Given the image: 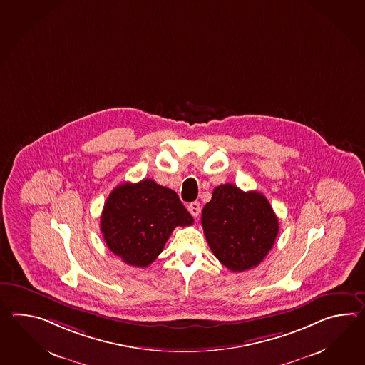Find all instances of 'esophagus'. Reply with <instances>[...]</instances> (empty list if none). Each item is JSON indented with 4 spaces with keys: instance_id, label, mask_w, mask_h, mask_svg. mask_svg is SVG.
Listing matches in <instances>:
<instances>
[{
    "instance_id": "34e87169",
    "label": "esophagus",
    "mask_w": 365,
    "mask_h": 365,
    "mask_svg": "<svg viewBox=\"0 0 365 365\" xmlns=\"http://www.w3.org/2000/svg\"><path fill=\"white\" fill-rule=\"evenodd\" d=\"M188 212L194 216V217H197L199 215H200V211H202V208H200V202H192L188 204Z\"/></svg>"
}]
</instances>
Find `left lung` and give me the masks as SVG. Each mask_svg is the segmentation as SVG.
Instances as JSON below:
<instances>
[{
    "mask_svg": "<svg viewBox=\"0 0 365 365\" xmlns=\"http://www.w3.org/2000/svg\"><path fill=\"white\" fill-rule=\"evenodd\" d=\"M202 225L213 255L233 272L257 267L279 233V221L267 199L230 183L213 190L211 202L202 208Z\"/></svg>",
    "mask_w": 365,
    "mask_h": 365,
    "instance_id": "8db88e82",
    "label": "left lung"
}]
</instances>
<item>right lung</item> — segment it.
<instances>
[{
    "label": "right lung",
    "instance_id": "1",
    "mask_svg": "<svg viewBox=\"0 0 365 365\" xmlns=\"http://www.w3.org/2000/svg\"><path fill=\"white\" fill-rule=\"evenodd\" d=\"M194 219L170 188L153 179L115 187L101 216V230L108 249L124 263L148 267L161 254L177 227Z\"/></svg>",
    "mask_w": 365,
    "mask_h": 365
}]
</instances>
